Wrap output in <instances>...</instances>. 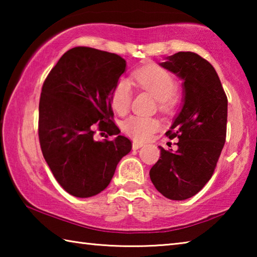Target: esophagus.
Returning a JSON list of instances; mask_svg holds the SVG:
<instances>
[{"mask_svg":"<svg viewBox=\"0 0 257 257\" xmlns=\"http://www.w3.org/2000/svg\"><path fill=\"white\" fill-rule=\"evenodd\" d=\"M144 146V144L143 143H139V142H134L133 143V150H138L141 149V147Z\"/></svg>","mask_w":257,"mask_h":257,"instance_id":"1","label":"esophagus"}]
</instances>
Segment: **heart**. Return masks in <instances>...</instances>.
Returning <instances> with one entry per match:
<instances>
[{
    "mask_svg": "<svg viewBox=\"0 0 257 257\" xmlns=\"http://www.w3.org/2000/svg\"><path fill=\"white\" fill-rule=\"evenodd\" d=\"M133 78L141 88L150 92L158 99L160 110H170L175 103L173 94L177 90V81L170 72L158 66H145L134 73ZM132 89L127 81L120 80L111 93V104L118 113H125L132 103ZM160 121L151 116L133 115L122 122L125 135L136 141L150 139L160 128Z\"/></svg>",
    "mask_w": 257,
    "mask_h": 257,
    "instance_id": "obj_1",
    "label": "heart"
}]
</instances>
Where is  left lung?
<instances>
[{
	"label": "left lung",
	"mask_w": 257,
	"mask_h": 257,
	"mask_svg": "<svg viewBox=\"0 0 257 257\" xmlns=\"http://www.w3.org/2000/svg\"><path fill=\"white\" fill-rule=\"evenodd\" d=\"M184 79V105L165 135L179 141L176 152L160 147L150 171L164 197L184 201L211 179L227 136L228 98L219 76L207 60L194 52H178L161 63Z\"/></svg>",
	"instance_id": "obj_1"
}]
</instances>
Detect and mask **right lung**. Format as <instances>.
Returning <instances> with one entry per match:
<instances>
[{
	"label": "right lung",
	"mask_w": 257,
	"mask_h": 257,
	"mask_svg": "<svg viewBox=\"0 0 257 257\" xmlns=\"http://www.w3.org/2000/svg\"><path fill=\"white\" fill-rule=\"evenodd\" d=\"M125 60L110 52L77 46L67 51L42 87L38 137L60 186L72 196L97 195L110 184L119 161L132 150L113 121L111 93ZM98 130L112 141H97Z\"/></svg>",
	"instance_id": "1"
}]
</instances>
